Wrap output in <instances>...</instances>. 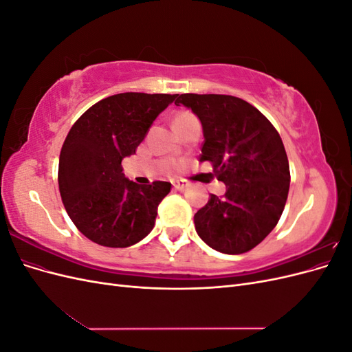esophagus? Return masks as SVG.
<instances>
[{
  "mask_svg": "<svg viewBox=\"0 0 352 352\" xmlns=\"http://www.w3.org/2000/svg\"><path fill=\"white\" fill-rule=\"evenodd\" d=\"M173 186H175V189H177V190H184V189L188 186V184L185 182V180H176V182L173 184Z\"/></svg>",
  "mask_w": 352,
  "mask_h": 352,
  "instance_id": "1",
  "label": "esophagus"
}]
</instances>
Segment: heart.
I'll list each match as a JSON object with an SVG mask.
<instances>
[{
	"mask_svg": "<svg viewBox=\"0 0 352 352\" xmlns=\"http://www.w3.org/2000/svg\"><path fill=\"white\" fill-rule=\"evenodd\" d=\"M192 117H194V114H190L189 111H182V113H179V114L176 116V120H175V122L186 120V119H192Z\"/></svg>",
	"mask_w": 352,
	"mask_h": 352,
	"instance_id": "heart-1",
	"label": "heart"
}]
</instances>
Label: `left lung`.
I'll return each instance as SVG.
<instances>
[{"mask_svg": "<svg viewBox=\"0 0 352 352\" xmlns=\"http://www.w3.org/2000/svg\"><path fill=\"white\" fill-rule=\"evenodd\" d=\"M202 124L199 162L226 185L210 195L194 223L198 236L223 254L252 250L278 225L289 192V163L280 135L250 102L232 95L182 94L175 101Z\"/></svg>", "mask_w": 352, "mask_h": 352, "instance_id": "left-lung-1", "label": "left lung"}]
</instances>
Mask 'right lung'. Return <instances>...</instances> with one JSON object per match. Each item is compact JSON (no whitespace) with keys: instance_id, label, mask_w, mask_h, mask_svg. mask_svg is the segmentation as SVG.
<instances>
[{"instance_id":"1","label":"right lung","mask_w":352,"mask_h":352,"mask_svg":"<svg viewBox=\"0 0 352 352\" xmlns=\"http://www.w3.org/2000/svg\"><path fill=\"white\" fill-rule=\"evenodd\" d=\"M177 94L124 92L94 104L72 126L58 162V188L69 217L92 242L126 248L154 228L172 184L138 185L122 160L135 154L157 116Z\"/></svg>"}]
</instances>
